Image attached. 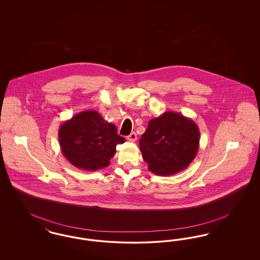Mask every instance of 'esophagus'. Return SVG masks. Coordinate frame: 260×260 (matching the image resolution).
<instances>
[{
  "instance_id": "obj_1",
  "label": "esophagus",
  "mask_w": 260,
  "mask_h": 260,
  "mask_svg": "<svg viewBox=\"0 0 260 260\" xmlns=\"http://www.w3.org/2000/svg\"><path fill=\"white\" fill-rule=\"evenodd\" d=\"M126 138H127V140H129V141H136V139H137V136H136V133H132L129 136H126Z\"/></svg>"
}]
</instances>
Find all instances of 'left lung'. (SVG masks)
<instances>
[{
  "label": "left lung",
  "instance_id": "obj_1",
  "mask_svg": "<svg viewBox=\"0 0 260 260\" xmlns=\"http://www.w3.org/2000/svg\"><path fill=\"white\" fill-rule=\"evenodd\" d=\"M200 131L190 118L177 112H165L150 120L139 140L143 160L151 173L161 176L182 172L195 159Z\"/></svg>",
  "mask_w": 260,
  "mask_h": 260
}]
</instances>
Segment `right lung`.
<instances>
[{"label":"right lung","mask_w":260,"mask_h":260,"mask_svg":"<svg viewBox=\"0 0 260 260\" xmlns=\"http://www.w3.org/2000/svg\"><path fill=\"white\" fill-rule=\"evenodd\" d=\"M63 156L77 169L95 172L110 165L116 145L124 143L115 124L106 122L99 112L78 113L65 121L58 131Z\"/></svg>","instance_id":"obj_1"}]
</instances>
